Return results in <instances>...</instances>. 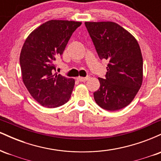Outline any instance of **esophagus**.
I'll return each mask as SVG.
<instances>
[{"label":"esophagus","mask_w":161,"mask_h":161,"mask_svg":"<svg viewBox=\"0 0 161 161\" xmlns=\"http://www.w3.org/2000/svg\"><path fill=\"white\" fill-rule=\"evenodd\" d=\"M89 79V77L87 76V77H78L77 78V80L79 81V82H86V81L88 80Z\"/></svg>","instance_id":"34e87169"}]
</instances>
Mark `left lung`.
Here are the masks:
<instances>
[{
	"label": "left lung",
	"mask_w": 161,
	"mask_h": 161,
	"mask_svg": "<svg viewBox=\"0 0 161 161\" xmlns=\"http://www.w3.org/2000/svg\"><path fill=\"white\" fill-rule=\"evenodd\" d=\"M101 60L109 63L105 78H98L100 88L94 92L98 106L115 111L128 106L141 88L143 59L137 40L113 22H86Z\"/></svg>",
	"instance_id": "8db88e82"
}]
</instances>
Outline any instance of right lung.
I'll use <instances>...</instances> for the list:
<instances>
[{
    "mask_svg": "<svg viewBox=\"0 0 161 161\" xmlns=\"http://www.w3.org/2000/svg\"><path fill=\"white\" fill-rule=\"evenodd\" d=\"M81 24L50 20L35 29L25 41L19 57L23 81L42 106L57 108L71 97L75 80L54 73L53 62L63 54L72 34Z\"/></svg>",
    "mask_w": 161,
    "mask_h": 161,
    "instance_id": "obj_1",
    "label": "right lung"
}]
</instances>
